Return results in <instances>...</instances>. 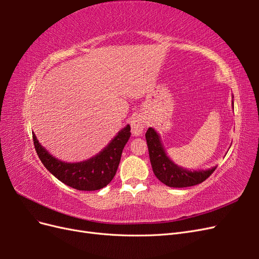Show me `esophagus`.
Listing matches in <instances>:
<instances>
[{
    "mask_svg": "<svg viewBox=\"0 0 259 259\" xmlns=\"http://www.w3.org/2000/svg\"><path fill=\"white\" fill-rule=\"evenodd\" d=\"M146 125V120L145 117L142 115H137L135 117H133L131 121V126H132V134L133 136H142L144 128Z\"/></svg>",
    "mask_w": 259,
    "mask_h": 259,
    "instance_id": "34e87169",
    "label": "esophagus"
}]
</instances>
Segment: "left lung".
I'll list each match as a JSON object with an SVG mask.
<instances>
[{"label": "left lung", "mask_w": 259, "mask_h": 259, "mask_svg": "<svg viewBox=\"0 0 259 259\" xmlns=\"http://www.w3.org/2000/svg\"><path fill=\"white\" fill-rule=\"evenodd\" d=\"M146 140L153 173L161 183L168 187L185 188L201 184L208 178L217 167L213 166L207 169L191 170L177 165L166 154L160 135L152 127L148 128Z\"/></svg>", "instance_id": "obj_1"}]
</instances>
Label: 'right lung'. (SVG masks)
I'll use <instances>...</instances> for the list:
<instances>
[{
	"instance_id": "1",
	"label": "right lung",
	"mask_w": 259,
	"mask_h": 259,
	"mask_svg": "<svg viewBox=\"0 0 259 259\" xmlns=\"http://www.w3.org/2000/svg\"><path fill=\"white\" fill-rule=\"evenodd\" d=\"M35 151L43 165L61 183L76 190L94 191L106 187L113 179L122 151L131 137V126L123 127L103 150L81 162H64L55 158L38 143L32 133Z\"/></svg>"
}]
</instances>
